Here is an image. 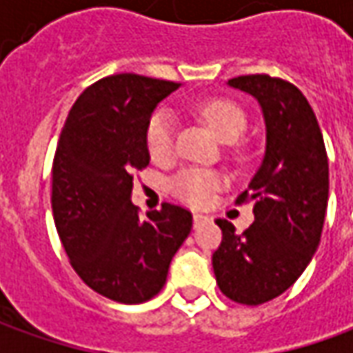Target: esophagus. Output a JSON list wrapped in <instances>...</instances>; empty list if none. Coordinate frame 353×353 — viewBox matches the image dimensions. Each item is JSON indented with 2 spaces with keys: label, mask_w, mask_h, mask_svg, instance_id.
<instances>
[{
  "label": "esophagus",
  "mask_w": 353,
  "mask_h": 353,
  "mask_svg": "<svg viewBox=\"0 0 353 353\" xmlns=\"http://www.w3.org/2000/svg\"><path fill=\"white\" fill-rule=\"evenodd\" d=\"M194 225H200V224H204V222H208V216H204V214H198V212H194Z\"/></svg>",
  "instance_id": "obj_1"
}]
</instances>
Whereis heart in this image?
<instances>
[{
  "instance_id": "obj_1",
  "label": "heart",
  "mask_w": 353,
  "mask_h": 353,
  "mask_svg": "<svg viewBox=\"0 0 353 353\" xmlns=\"http://www.w3.org/2000/svg\"><path fill=\"white\" fill-rule=\"evenodd\" d=\"M198 116L202 117L208 128L225 143H234L248 128V116L232 100L212 98L196 105ZM147 151L157 165H167L176 153V133H174V116L169 110H159L149 119L147 133ZM225 184L224 176L216 170L186 169L181 170L170 181V192L179 200L190 206H208L216 190Z\"/></svg>"
}]
</instances>
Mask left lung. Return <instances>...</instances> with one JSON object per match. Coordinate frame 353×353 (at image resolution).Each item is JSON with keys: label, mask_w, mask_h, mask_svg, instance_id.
Returning a JSON list of instances; mask_svg holds the SVG:
<instances>
[{"label": "left lung", "mask_w": 353, "mask_h": 353, "mask_svg": "<svg viewBox=\"0 0 353 353\" xmlns=\"http://www.w3.org/2000/svg\"><path fill=\"white\" fill-rule=\"evenodd\" d=\"M228 84L259 102L267 143L261 167L236 200L253 202L255 222L236 234L234 224L216 220L222 243L212 267L230 301L257 306L292 287L319 248L328 206V155L316 116L294 84L269 74L237 76Z\"/></svg>", "instance_id": "obj_1"}]
</instances>
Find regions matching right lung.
Listing matches in <instances>:
<instances>
[{
  "mask_svg": "<svg viewBox=\"0 0 353 353\" xmlns=\"http://www.w3.org/2000/svg\"><path fill=\"white\" fill-rule=\"evenodd\" d=\"M181 84L116 74L72 105L52 161V216L70 265L92 291L139 305L165 287L192 214L163 202L141 218L133 174L149 165L145 133L157 103Z\"/></svg>",
  "mask_w": 353,
  "mask_h": 353,
  "instance_id": "1",
  "label": "right lung"
}]
</instances>
